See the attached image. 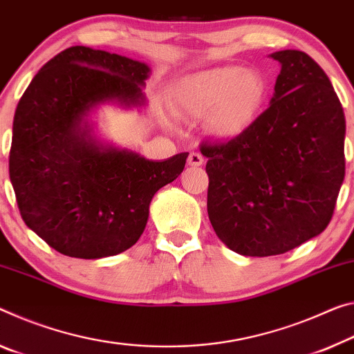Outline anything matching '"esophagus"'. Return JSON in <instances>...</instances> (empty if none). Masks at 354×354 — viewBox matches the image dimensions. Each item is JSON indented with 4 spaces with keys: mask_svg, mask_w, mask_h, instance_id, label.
<instances>
[{
    "mask_svg": "<svg viewBox=\"0 0 354 354\" xmlns=\"http://www.w3.org/2000/svg\"><path fill=\"white\" fill-rule=\"evenodd\" d=\"M203 162H205V159L200 153H190L187 157V164L190 167H200V165H203Z\"/></svg>",
    "mask_w": 354,
    "mask_h": 354,
    "instance_id": "esophagus-1",
    "label": "esophagus"
}]
</instances>
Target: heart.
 <instances>
[{
    "label": "heart",
    "instance_id": "heart-1",
    "mask_svg": "<svg viewBox=\"0 0 354 354\" xmlns=\"http://www.w3.org/2000/svg\"><path fill=\"white\" fill-rule=\"evenodd\" d=\"M266 99L260 72L222 66L195 74L176 93V106L190 118L207 116V129L217 138H234L257 120Z\"/></svg>",
    "mask_w": 354,
    "mask_h": 354
}]
</instances>
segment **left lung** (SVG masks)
Listing matches in <instances>:
<instances>
[{
    "mask_svg": "<svg viewBox=\"0 0 354 354\" xmlns=\"http://www.w3.org/2000/svg\"><path fill=\"white\" fill-rule=\"evenodd\" d=\"M280 63L274 96L249 129L207 157V216L230 250L280 255L318 236L345 178V115L328 75L299 50Z\"/></svg>",
    "mask_w": 354,
    "mask_h": 354,
    "instance_id": "1",
    "label": "left lung"
}]
</instances>
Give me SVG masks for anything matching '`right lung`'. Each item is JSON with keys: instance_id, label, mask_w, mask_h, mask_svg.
Here are the masks:
<instances>
[{"instance_id": "1", "label": "right lung", "mask_w": 354, "mask_h": 354, "mask_svg": "<svg viewBox=\"0 0 354 354\" xmlns=\"http://www.w3.org/2000/svg\"><path fill=\"white\" fill-rule=\"evenodd\" d=\"M148 64L83 46L32 78L17 105L9 176L21 218L59 254L113 257L142 236L151 200L175 181L189 153L149 160L94 136L104 104L147 105Z\"/></svg>"}]
</instances>
